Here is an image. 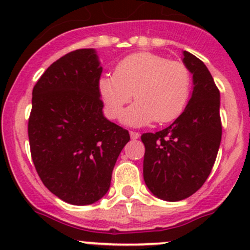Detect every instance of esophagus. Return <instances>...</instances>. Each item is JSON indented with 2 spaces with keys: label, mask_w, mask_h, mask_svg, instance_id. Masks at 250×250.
<instances>
[{
  "label": "esophagus",
  "mask_w": 250,
  "mask_h": 250,
  "mask_svg": "<svg viewBox=\"0 0 250 250\" xmlns=\"http://www.w3.org/2000/svg\"><path fill=\"white\" fill-rule=\"evenodd\" d=\"M129 134H130V138H132V139H138V138L140 137L139 133H138V132H134V130H130Z\"/></svg>",
  "instance_id": "1"
}]
</instances>
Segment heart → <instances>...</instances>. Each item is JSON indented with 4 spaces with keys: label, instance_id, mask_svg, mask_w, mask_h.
<instances>
[{
    "label": "heart",
    "instance_id": "1",
    "mask_svg": "<svg viewBox=\"0 0 250 250\" xmlns=\"http://www.w3.org/2000/svg\"><path fill=\"white\" fill-rule=\"evenodd\" d=\"M191 85L190 69L183 62L143 52L121 60L113 76L100 78L99 92L111 118H117L134 95L137 103L122 118L130 125H145L176 120L188 106Z\"/></svg>",
    "mask_w": 250,
    "mask_h": 250
}]
</instances>
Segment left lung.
Listing matches in <instances>:
<instances>
[{"mask_svg": "<svg viewBox=\"0 0 250 250\" xmlns=\"http://www.w3.org/2000/svg\"><path fill=\"white\" fill-rule=\"evenodd\" d=\"M193 75L192 97L165 129L144 133V180L165 201L185 200L200 190L211 172L221 141L220 93L202 60L184 50Z\"/></svg>", "mask_w": 250, "mask_h": 250, "instance_id": "left-lung-1", "label": "left lung"}]
</instances>
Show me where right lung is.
<instances>
[{"instance_id": "1", "label": "right lung", "mask_w": 250, "mask_h": 250, "mask_svg": "<svg viewBox=\"0 0 250 250\" xmlns=\"http://www.w3.org/2000/svg\"><path fill=\"white\" fill-rule=\"evenodd\" d=\"M103 69L94 49L65 54L32 89L27 125L30 151L43 185L75 206L97 202L107 192L127 129L103 115Z\"/></svg>"}]
</instances>
